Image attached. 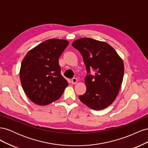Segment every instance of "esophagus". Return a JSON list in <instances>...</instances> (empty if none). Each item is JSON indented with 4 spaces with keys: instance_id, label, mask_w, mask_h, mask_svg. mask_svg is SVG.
Segmentation results:
<instances>
[{
    "instance_id": "esophagus-1",
    "label": "esophagus",
    "mask_w": 148,
    "mask_h": 148,
    "mask_svg": "<svg viewBox=\"0 0 148 148\" xmlns=\"http://www.w3.org/2000/svg\"><path fill=\"white\" fill-rule=\"evenodd\" d=\"M78 82V79H77V78H72L71 79V83L72 84H76Z\"/></svg>"
}]
</instances>
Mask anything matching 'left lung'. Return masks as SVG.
Listing matches in <instances>:
<instances>
[{
	"label": "left lung",
	"mask_w": 148,
	"mask_h": 148,
	"mask_svg": "<svg viewBox=\"0 0 148 148\" xmlns=\"http://www.w3.org/2000/svg\"><path fill=\"white\" fill-rule=\"evenodd\" d=\"M72 46L82 54L88 73L84 78L86 91L79 96V100L94 110L106 108L117 97L123 81L122 59L109 44L91 38L75 40ZM91 69L95 74H90Z\"/></svg>",
	"instance_id": "left-lung-1"
}]
</instances>
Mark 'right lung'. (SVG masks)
I'll use <instances>...</instances> for the list:
<instances>
[{
    "label": "right lung",
    "mask_w": 148,
    "mask_h": 148,
    "mask_svg": "<svg viewBox=\"0 0 148 148\" xmlns=\"http://www.w3.org/2000/svg\"><path fill=\"white\" fill-rule=\"evenodd\" d=\"M66 40L50 39L30 50L21 62L22 88L36 104L46 106L59 99L69 83L60 74L59 59L69 45Z\"/></svg>",
    "instance_id": "obj_1"
}]
</instances>
